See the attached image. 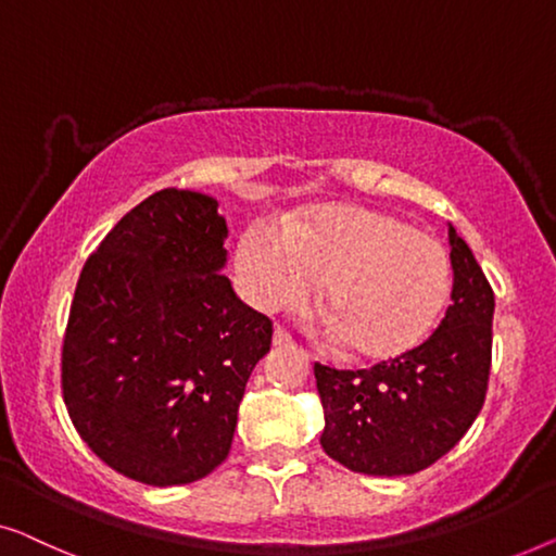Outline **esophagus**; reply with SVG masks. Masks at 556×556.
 <instances>
[{"mask_svg":"<svg viewBox=\"0 0 556 556\" xmlns=\"http://www.w3.org/2000/svg\"><path fill=\"white\" fill-rule=\"evenodd\" d=\"M275 345H292V334H289L285 327H275V338H271Z\"/></svg>","mask_w":556,"mask_h":556,"instance_id":"esophagus-1","label":"esophagus"}]
</instances>
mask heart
Instances as JSON below:
<instances>
[{
	"mask_svg": "<svg viewBox=\"0 0 556 556\" xmlns=\"http://www.w3.org/2000/svg\"><path fill=\"white\" fill-rule=\"evenodd\" d=\"M237 277L264 312L302 307L325 279L327 332L365 357L420 345L453 289L441 241L365 206H327L292 224L256 218L239 239Z\"/></svg>",
	"mask_w": 556,
	"mask_h": 556,
	"instance_id": "1",
	"label": "heart"
}]
</instances>
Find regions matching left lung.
<instances>
[{
  "label": "left lung",
  "mask_w": 556,
  "mask_h": 556,
  "mask_svg": "<svg viewBox=\"0 0 556 556\" xmlns=\"http://www.w3.org/2000/svg\"><path fill=\"white\" fill-rule=\"evenodd\" d=\"M453 292L431 338L370 370L315 363L325 453L350 471L408 476L456 445L483 408L491 370L494 289L448 229Z\"/></svg>",
  "instance_id": "left-lung-1"
}]
</instances>
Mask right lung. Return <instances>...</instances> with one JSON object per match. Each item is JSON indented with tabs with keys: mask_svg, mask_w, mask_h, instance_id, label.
I'll return each instance as SVG.
<instances>
[{
	"mask_svg": "<svg viewBox=\"0 0 556 556\" xmlns=\"http://www.w3.org/2000/svg\"><path fill=\"white\" fill-rule=\"evenodd\" d=\"M216 199L163 189L88 256L62 338V397L90 451L148 486L208 476L269 353L271 319L222 275Z\"/></svg>",
	"mask_w": 556,
	"mask_h": 556,
	"instance_id": "obj_1",
	"label": "right lung"
}]
</instances>
